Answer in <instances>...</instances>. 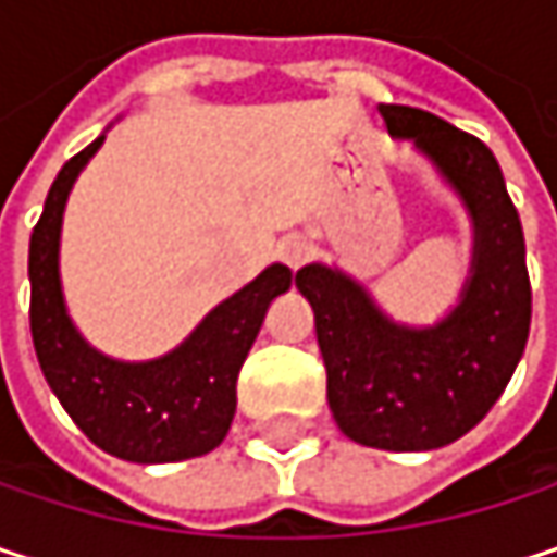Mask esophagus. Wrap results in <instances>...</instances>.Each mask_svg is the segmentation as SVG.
Segmentation results:
<instances>
[{
	"label": "esophagus",
	"instance_id": "obj_1",
	"mask_svg": "<svg viewBox=\"0 0 557 557\" xmlns=\"http://www.w3.org/2000/svg\"><path fill=\"white\" fill-rule=\"evenodd\" d=\"M277 258L289 268V271H299L302 264H309V258H312V245L306 242V238H299V235H289V238H283L277 248Z\"/></svg>",
	"mask_w": 557,
	"mask_h": 557
}]
</instances>
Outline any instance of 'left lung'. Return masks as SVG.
I'll return each instance as SVG.
<instances>
[{
	"instance_id": "obj_1",
	"label": "left lung",
	"mask_w": 557,
	"mask_h": 557,
	"mask_svg": "<svg viewBox=\"0 0 557 557\" xmlns=\"http://www.w3.org/2000/svg\"><path fill=\"white\" fill-rule=\"evenodd\" d=\"M389 138L422 154L471 219V268L458 302L432 325H406L371 289L329 264H306L296 289L315 338L338 429L368 448L432 451L471 432L509 384L532 319L525 238L500 164L484 141L409 106H381Z\"/></svg>"
}]
</instances>
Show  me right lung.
<instances>
[{"label":"right lung","instance_id":"obj_1","mask_svg":"<svg viewBox=\"0 0 557 557\" xmlns=\"http://www.w3.org/2000/svg\"><path fill=\"white\" fill-rule=\"evenodd\" d=\"M102 141L106 132L60 168L32 232L28 280L35 351L60 406L102 451L135 465L199 458L228 435L238 403V371L264 325L268 306L289 289L293 274L283 264H271L209 309L161 358L119 361L92 348L63 299L60 232L70 189Z\"/></svg>","mask_w":557,"mask_h":557}]
</instances>
